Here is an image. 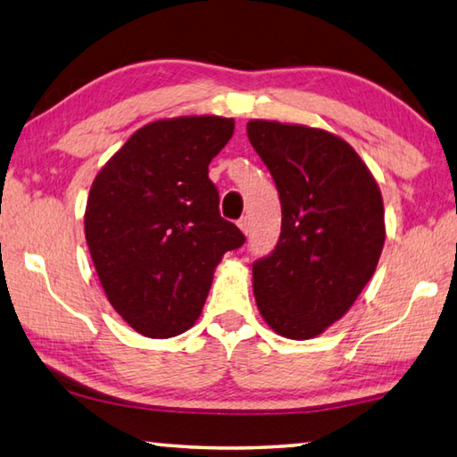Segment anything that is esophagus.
I'll use <instances>...</instances> for the list:
<instances>
[{
	"mask_svg": "<svg viewBox=\"0 0 457 457\" xmlns=\"http://www.w3.org/2000/svg\"><path fill=\"white\" fill-rule=\"evenodd\" d=\"M238 228H241L245 235H249V230H251V219H249V216H243V219H238Z\"/></svg>",
	"mask_w": 457,
	"mask_h": 457,
	"instance_id": "esophagus-1",
	"label": "esophagus"
}]
</instances>
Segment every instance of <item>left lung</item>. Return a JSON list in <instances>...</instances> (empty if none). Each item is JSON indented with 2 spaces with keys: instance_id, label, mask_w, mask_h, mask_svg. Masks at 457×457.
<instances>
[{
  "instance_id": "left-lung-1",
  "label": "left lung",
  "mask_w": 457,
  "mask_h": 457,
  "mask_svg": "<svg viewBox=\"0 0 457 457\" xmlns=\"http://www.w3.org/2000/svg\"><path fill=\"white\" fill-rule=\"evenodd\" d=\"M246 134L283 212L275 251L253 265L257 307L283 337H317L378 267L386 243L379 187L357 152L321 128L251 120Z\"/></svg>"
}]
</instances>
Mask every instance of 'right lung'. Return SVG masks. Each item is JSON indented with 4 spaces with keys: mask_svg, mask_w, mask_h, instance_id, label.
I'll return each instance as SVG.
<instances>
[{
    "mask_svg": "<svg viewBox=\"0 0 457 457\" xmlns=\"http://www.w3.org/2000/svg\"><path fill=\"white\" fill-rule=\"evenodd\" d=\"M233 118L180 116L134 132L94 179L84 230L110 305L152 339L200 317L222 254L245 235L219 212L208 164Z\"/></svg>",
    "mask_w": 457,
    "mask_h": 457,
    "instance_id": "right-lung-1",
    "label": "right lung"
}]
</instances>
